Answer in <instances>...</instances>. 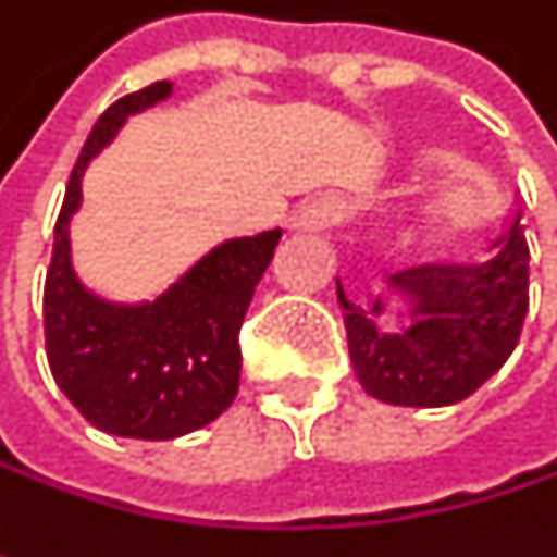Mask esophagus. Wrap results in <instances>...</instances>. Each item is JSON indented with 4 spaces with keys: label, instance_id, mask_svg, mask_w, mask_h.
<instances>
[{
    "label": "esophagus",
    "instance_id": "obj_1",
    "mask_svg": "<svg viewBox=\"0 0 557 557\" xmlns=\"http://www.w3.org/2000/svg\"><path fill=\"white\" fill-rule=\"evenodd\" d=\"M345 199L342 196H312L309 202H302L293 215V228L296 232H329L345 219Z\"/></svg>",
    "mask_w": 557,
    "mask_h": 557
}]
</instances>
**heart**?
<instances>
[{"label":"heart","mask_w":557,"mask_h":557,"mask_svg":"<svg viewBox=\"0 0 557 557\" xmlns=\"http://www.w3.org/2000/svg\"><path fill=\"white\" fill-rule=\"evenodd\" d=\"M487 209H491L487 183L465 173L438 189V196L429 206V215L442 232H468L487 219Z\"/></svg>","instance_id":"1"}]
</instances>
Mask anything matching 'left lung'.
Wrapping results in <instances>:
<instances>
[{"label":"left lung","mask_w":557,"mask_h":557,"mask_svg":"<svg viewBox=\"0 0 557 557\" xmlns=\"http://www.w3.org/2000/svg\"><path fill=\"white\" fill-rule=\"evenodd\" d=\"M389 283L416 296V322L403 332L381 329L338 286L361 387L393 406L468 399L506 364L529 312V245L519 209L503 219L484 261L429 258L393 271Z\"/></svg>","instance_id":"8db88e82"}]
</instances>
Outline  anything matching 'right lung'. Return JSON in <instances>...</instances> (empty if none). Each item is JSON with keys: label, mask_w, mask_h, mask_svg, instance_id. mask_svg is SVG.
<instances>
[{"label": "right lung", "mask_w": 557, "mask_h": 557, "mask_svg": "<svg viewBox=\"0 0 557 557\" xmlns=\"http://www.w3.org/2000/svg\"><path fill=\"white\" fill-rule=\"evenodd\" d=\"M168 96L170 83H151L99 115L66 180L45 280V348L57 387L96 429L151 442L202 429L232 406L242 374L238 332L280 242V228L225 242L161 299L135 309L109 306L76 283L66 225L79 206L83 170L132 112Z\"/></svg>", "instance_id": "obj_1"}]
</instances>
